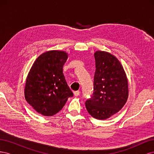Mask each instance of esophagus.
<instances>
[{
  "label": "esophagus",
  "mask_w": 154,
  "mask_h": 154,
  "mask_svg": "<svg viewBox=\"0 0 154 154\" xmlns=\"http://www.w3.org/2000/svg\"><path fill=\"white\" fill-rule=\"evenodd\" d=\"M80 94V92L79 91H74V95L75 96H78Z\"/></svg>",
  "instance_id": "esophagus-1"
}]
</instances>
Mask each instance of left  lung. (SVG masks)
<instances>
[{
    "label": "left lung",
    "mask_w": 154,
    "mask_h": 154,
    "mask_svg": "<svg viewBox=\"0 0 154 154\" xmlns=\"http://www.w3.org/2000/svg\"><path fill=\"white\" fill-rule=\"evenodd\" d=\"M94 58V92L85 106L93 118L104 120L118 112L127 102L128 80L122 63L113 54L97 51Z\"/></svg>",
    "instance_id": "8db88e82"
}]
</instances>
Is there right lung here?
<instances>
[{
	"label": "right lung",
	"mask_w": 154,
	"mask_h": 154,
	"mask_svg": "<svg viewBox=\"0 0 154 154\" xmlns=\"http://www.w3.org/2000/svg\"><path fill=\"white\" fill-rule=\"evenodd\" d=\"M68 54L52 50L40 55L27 74L24 88L26 101L37 112L51 116L61 110L73 96L63 74Z\"/></svg>",
	"instance_id": "obj_1"
}]
</instances>
